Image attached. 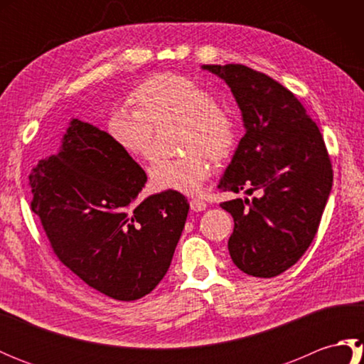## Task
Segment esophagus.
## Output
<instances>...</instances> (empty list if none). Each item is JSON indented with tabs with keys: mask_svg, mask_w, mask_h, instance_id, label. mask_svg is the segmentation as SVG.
<instances>
[{
	"mask_svg": "<svg viewBox=\"0 0 364 364\" xmlns=\"http://www.w3.org/2000/svg\"><path fill=\"white\" fill-rule=\"evenodd\" d=\"M191 210L196 211V213L203 211V210H206V203L203 202V200H200V198H192L191 200Z\"/></svg>",
	"mask_w": 364,
	"mask_h": 364,
	"instance_id": "esophagus-1",
	"label": "esophagus"
}]
</instances>
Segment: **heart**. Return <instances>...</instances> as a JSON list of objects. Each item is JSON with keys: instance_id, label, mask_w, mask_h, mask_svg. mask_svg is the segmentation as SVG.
Instances as JSON below:
<instances>
[{"instance_id": "b5f03b06", "label": "heart", "mask_w": 364, "mask_h": 364, "mask_svg": "<svg viewBox=\"0 0 364 364\" xmlns=\"http://www.w3.org/2000/svg\"><path fill=\"white\" fill-rule=\"evenodd\" d=\"M134 111H115L107 119V133L115 145L137 161L153 154L154 129L167 123L180 125V145L186 153L156 159L150 167L151 186L194 196L211 175V162L227 156L235 144L231 114L211 100L208 90L188 76L159 73L133 90Z\"/></svg>"}]
</instances>
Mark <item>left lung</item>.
I'll return each mask as SVG.
<instances>
[{
	"instance_id": "1",
	"label": "left lung",
	"mask_w": 364,
	"mask_h": 364,
	"mask_svg": "<svg viewBox=\"0 0 364 364\" xmlns=\"http://www.w3.org/2000/svg\"><path fill=\"white\" fill-rule=\"evenodd\" d=\"M203 70L228 84L245 127L219 189L259 194L220 203L235 220L230 257L247 275L277 277L318 233L333 183L326 142L296 95L270 76L241 64Z\"/></svg>"
}]
</instances>
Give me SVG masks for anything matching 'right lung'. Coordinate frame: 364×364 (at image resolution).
Listing matches in <instances>:
<instances>
[{
  "label": "right lung",
  "instance_id": "1",
  "mask_svg": "<svg viewBox=\"0 0 364 364\" xmlns=\"http://www.w3.org/2000/svg\"><path fill=\"white\" fill-rule=\"evenodd\" d=\"M142 167L106 131L73 119L56 154L29 175L31 210L59 261L115 300L150 294L164 278L189 203L166 191L139 198Z\"/></svg>",
  "mask_w": 364,
  "mask_h": 364
}]
</instances>
